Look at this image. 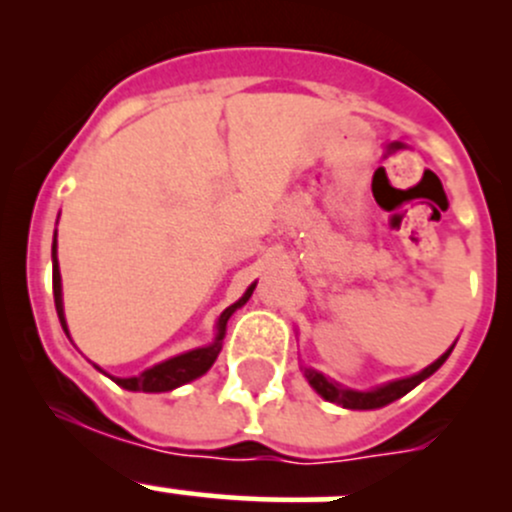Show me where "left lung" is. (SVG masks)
I'll use <instances>...</instances> for the list:
<instances>
[{"label":"left lung","instance_id":"obj_1","mask_svg":"<svg viewBox=\"0 0 512 512\" xmlns=\"http://www.w3.org/2000/svg\"><path fill=\"white\" fill-rule=\"evenodd\" d=\"M451 349H448V352L443 354L441 359L433 361L431 366H426V369H423L421 374L409 376V379L391 381V384L379 386V389H374V391L342 389V386L334 384V381H329L327 376L319 374V371H314V369H304V376H307V381H309V384H312V389L317 391V394L322 396V399L332 401V404L344 406V409H381V406L391 404V401H396V399H401V396L409 394V391L414 389V386L421 384L423 379H428V376H431L433 371H436L438 366H441L443 361L448 359Z\"/></svg>","mask_w":512,"mask_h":512}]
</instances>
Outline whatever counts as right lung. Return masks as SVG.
<instances>
[{
	"label": "right lung",
	"mask_w": 512,
	"mask_h": 512,
	"mask_svg": "<svg viewBox=\"0 0 512 512\" xmlns=\"http://www.w3.org/2000/svg\"><path fill=\"white\" fill-rule=\"evenodd\" d=\"M252 289H255V285L247 289L245 297H242L240 302L230 304V307L220 314L218 337H215V342L210 344V347L193 349V352L173 356V359L163 361V364H156L153 369H146L143 374L131 376V379H113V376L111 379L128 391H148V394H158V391L178 389V386H183V384H188V381L203 376L205 371L213 366V361L218 359L220 349H223L227 319H230V314L235 312L237 307H242V304L250 299ZM54 304H56V314H59L61 327H64L66 337H69V329H66V319H64V304H61V275H59V262H56V237H54Z\"/></svg>",
	"instance_id": "right-lung-1"
}]
</instances>
